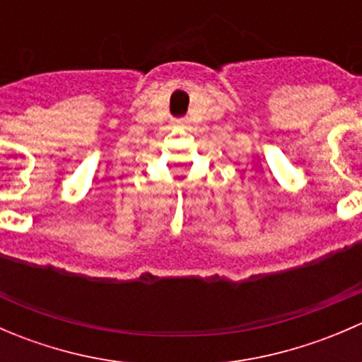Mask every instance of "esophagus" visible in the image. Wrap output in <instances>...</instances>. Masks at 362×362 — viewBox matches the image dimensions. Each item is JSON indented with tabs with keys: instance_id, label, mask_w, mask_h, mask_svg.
<instances>
[{
	"instance_id": "obj_1",
	"label": "esophagus",
	"mask_w": 362,
	"mask_h": 362,
	"mask_svg": "<svg viewBox=\"0 0 362 362\" xmlns=\"http://www.w3.org/2000/svg\"><path fill=\"white\" fill-rule=\"evenodd\" d=\"M185 122H187V120H185V119H182V120H178V124H185Z\"/></svg>"
}]
</instances>
